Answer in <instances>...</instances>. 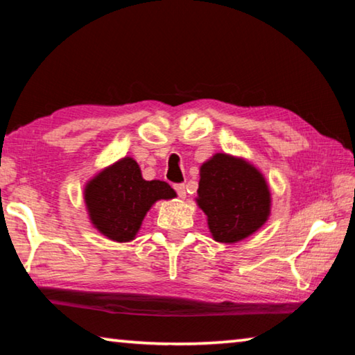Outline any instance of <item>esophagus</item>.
<instances>
[{"mask_svg":"<svg viewBox=\"0 0 355 355\" xmlns=\"http://www.w3.org/2000/svg\"><path fill=\"white\" fill-rule=\"evenodd\" d=\"M173 189L177 191V194L180 199H184L186 197V189H184V184H173Z\"/></svg>","mask_w":355,"mask_h":355,"instance_id":"esophagus-1","label":"esophagus"}]
</instances>
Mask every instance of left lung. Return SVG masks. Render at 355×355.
I'll return each mask as SVG.
<instances>
[{"instance_id": "1", "label": "left lung", "mask_w": 355, "mask_h": 355, "mask_svg": "<svg viewBox=\"0 0 355 355\" xmlns=\"http://www.w3.org/2000/svg\"><path fill=\"white\" fill-rule=\"evenodd\" d=\"M197 196V205L219 243L233 244L250 236L271 213V192L263 173L227 153H216L202 164Z\"/></svg>"}]
</instances>
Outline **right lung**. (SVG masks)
I'll use <instances>...</instances> for the list:
<instances>
[{"label": "right lung", "mask_w": 355, "mask_h": 355, "mask_svg": "<svg viewBox=\"0 0 355 355\" xmlns=\"http://www.w3.org/2000/svg\"><path fill=\"white\" fill-rule=\"evenodd\" d=\"M175 196L166 182L144 180L139 164L130 156L98 172L84 188V202L92 225L117 243L136 238L155 202Z\"/></svg>", "instance_id": "add662e5"}]
</instances>
